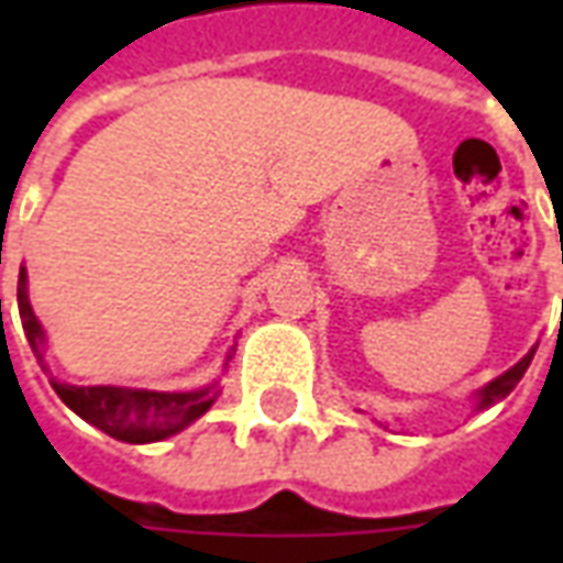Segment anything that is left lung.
Listing matches in <instances>:
<instances>
[{
	"label": "left lung",
	"mask_w": 563,
	"mask_h": 563,
	"mask_svg": "<svg viewBox=\"0 0 563 563\" xmlns=\"http://www.w3.org/2000/svg\"><path fill=\"white\" fill-rule=\"evenodd\" d=\"M531 358H533V350L521 358L519 365H512L507 374H500V377L492 379L485 389H479V404H476V410H485V407H492V404L504 401L509 391L516 389V383L525 377V371H528V365H531Z\"/></svg>",
	"instance_id": "left-lung-1"
}]
</instances>
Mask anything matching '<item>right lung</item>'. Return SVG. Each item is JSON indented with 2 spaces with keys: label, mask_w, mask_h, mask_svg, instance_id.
Here are the masks:
<instances>
[{
  "label": "right lung",
  "mask_w": 563,
  "mask_h": 563,
  "mask_svg": "<svg viewBox=\"0 0 563 563\" xmlns=\"http://www.w3.org/2000/svg\"><path fill=\"white\" fill-rule=\"evenodd\" d=\"M18 307L23 319V331L30 341L32 353L42 358L44 331L35 319L26 295V268H20L18 277ZM54 391L63 398L68 410L96 424L114 440L123 443H156L165 437L184 431L186 424L196 422L198 416L210 410L217 401V386L198 391H147V389H120V386H68L51 379Z\"/></svg>",
  "instance_id": "obj_1"
}]
</instances>
